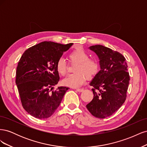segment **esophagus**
Returning a JSON list of instances; mask_svg holds the SVG:
<instances>
[{"mask_svg":"<svg viewBox=\"0 0 147 147\" xmlns=\"http://www.w3.org/2000/svg\"><path fill=\"white\" fill-rule=\"evenodd\" d=\"M76 90L78 91V92H82L83 91V89H80V88H77Z\"/></svg>","mask_w":147,"mask_h":147,"instance_id":"esophagus-1","label":"esophagus"}]
</instances>
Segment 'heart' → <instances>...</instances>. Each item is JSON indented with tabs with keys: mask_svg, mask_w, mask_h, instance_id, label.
Listing matches in <instances>:
<instances>
[{
	"mask_svg": "<svg viewBox=\"0 0 147 147\" xmlns=\"http://www.w3.org/2000/svg\"><path fill=\"white\" fill-rule=\"evenodd\" d=\"M90 55L83 48H78L70 52L69 59L70 63L77 64L75 66L74 74H70L63 80V83L70 87H78L85 82L86 78L95 77L100 70V64L94 57H89ZM57 73L64 76L67 72V66L63 58H59L56 64Z\"/></svg>",
	"mask_w": 147,
	"mask_h": 147,
	"instance_id": "b5f03b06",
	"label": "heart"
}]
</instances>
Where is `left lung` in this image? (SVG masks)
Listing matches in <instances>:
<instances>
[{"mask_svg":"<svg viewBox=\"0 0 147 147\" xmlns=\"http://www.w3.org/2000/svg\"><path fill=\"white\" fill-rule=\"evenodd\" d=\"M90 49L99 57L100 70L90 83L94 97L86 108L95 117L105 118L125 102L130 77L126 59L121 53L100 45Z\"/></svg>","mask_w":147,"mask_h":147,"instance_id":"obj_1","label":"left lung"}]
</instances>
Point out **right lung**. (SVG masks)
I'll use <instances>...</instances> for the list:
<instances>
[{
    "label": "right lung",
    "mask_w": 147,
    "mask_h": 147,
    "mask_svg": "<svg viewBox=\"0 0 147 147\" xmlns=\"http://www.w3.org/2000/svg\"><path fill=\"white\" fill-rule=\"evenodd\" d=\"M73 45L43 42L30 47L22 55L16 72V84L22 105L32 116L48 118L54 113L69 88L60 86L56 69L57 60Z\"/></svg>",
    "instance_id": "1"
}]
</instances>
